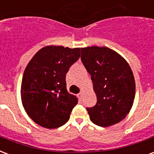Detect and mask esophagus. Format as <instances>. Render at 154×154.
<instances>
[{
  "mask_svg": "<svg viewBox=\"0 0 154 154\" xmlns=\"http://www.w3.org/2000/svg\"><path fill=\"white\" fill-rule=\"evenodd\" d=\"M82 94H83V92H82V91H81L80 93L77 95V96H78V97H79L80 99H82Z\"/></svg>",
  "mask_w": 154,
  "mask_h": 154,
  "instance_id": "34e87169",
  "label": "esophagus"
}]
</instances>
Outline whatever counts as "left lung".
I'll list each match as a JSON object with an SVG mask.
<instances>
[{"instance_id":"8db88e82","label":"left lung","mask_w":154,"mask_h":154,"mask_svg":"<svg viewBox=\"0 0 154 154\" xmlns=\"http://www.w3.org/2000/svg\"><path fill=\"white\" fill-rule=\"evenodd\" d=\"M81 60L90 73L97 102L87 108L91 120L108 127L129 114L135 97L134 74L126 60L107 47L82 48Z\"/></svg>"}]
</instances>
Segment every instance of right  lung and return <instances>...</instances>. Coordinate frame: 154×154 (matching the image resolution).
<instances>
[{
  "mask_svg": "<svg viewBox=\"0 0 154 154\" xmlns=\"http://www.w3.org/2000/svg\"><path fill=\"white\" fill-rule=\"evenodd\" d=\"M80 54L79 48L46 46L25 67L20 90L22 104L38 125L56 129L70 118L77 98L67 91L66 74Z\"/></svg>",
  "mask_w": 154,
  "mask_h": 154,
  "instance_id": "1",
  "label": "right lung"
}]
</instances>
